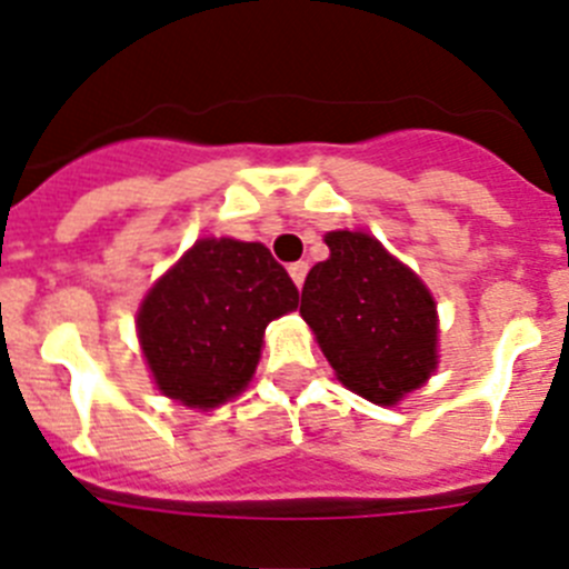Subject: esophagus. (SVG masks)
<instances>
[{"instance_id": "1", "label": "esophagus", "mask_w": 569, "mask_h": 569, "mask_svg": "<svg viewBox=\"0 0 569 569\" xmlns=\"http://www.w3.org/2000/svg\"><path fill=\"white\" fill-rule=\"evenodd\" d=\"M306 272H309V263H306V260H297V263H291V266H289V274H291V280H295L297 289H300V286H303Z\"/></svg>"}]
</instances>
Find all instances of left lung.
Wrapping results in <instances>:
<instances>
[{
    "label": "left lung",
    "mask_w": 569,
    "mask_h": 569,
    "mask_svg": "<svg viewBox=\"0 0 569 569\" xmlns=\"http://www.w3.org/2000/svg\"><path fill=\"white\" fill-rule=\"evenodd\" d=\"M329 260L303 283L300 315L340 382L397 402L437 368V306L422 280L366 232H329Z\"/></svg>",
    "instance_id": "8db88e82"
}]
</instances>
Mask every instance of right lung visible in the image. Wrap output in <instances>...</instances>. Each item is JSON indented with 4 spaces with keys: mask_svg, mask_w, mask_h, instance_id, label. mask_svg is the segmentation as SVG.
Here are the masks:
<instances>
[{
    "mask_svg": "<svg viewBox=\"0 0 569 569\" xmlns=\"http://www.w3.org/2000/svg\"><path fill=\"white\" fill-rule=\"evenodd\" d=\"M291 309L297 286L263 243L203 238L144 297L138 337L167 397L214 408L247 388L266 326Z\"/></svg>",
    "mask_w": 569,
    "mask_h": 569,
    "instance_id": "right-lung-1",
    "label": "right lung"
}]
</instances>
